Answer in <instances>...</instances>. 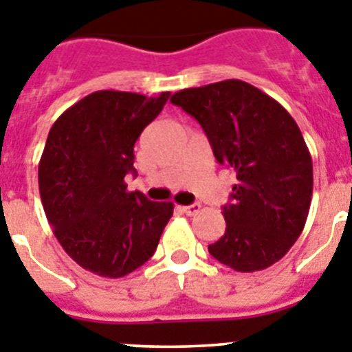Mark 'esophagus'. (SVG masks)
Wrapping results in <instances>:
<instances>
[{
    "mask_svg": "<svg viewBox=\"0 0 352 352\" xmlns=\"http://www.w3.org/2000/svg\"><path fill=\"white\" fill-rule=\"evenodd\" d=\"M199 209H201V204H190V206H183L182 211L185 212L186 216H193V214H197Z\"/></svg>",
    "mask_w": 352,
    "mask_h": 352,
    "instance_id": "1",
    "label": "esophagus"
}]
</instances>
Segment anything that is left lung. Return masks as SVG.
Wrapping results in <instances>:
<instances>
[{
	"instance_id": "obj_1",
	"label": "left lung",
	"mask_w": 352,
	"mask_h": 352,
	"mask_svg": "<svg viewBox=\"0 0 352 352\" xmlns=\"http://www.w3.org/2000/svg\"><path fill=\"white\" fill-rule=\"evenodd\" d=\"M170 102L201 124L216 160L237 173L211 256L237 272L281 260L304 230L312 197V159L292 115L243 80L183 89Z\"/></svg>"
}]
</instances>
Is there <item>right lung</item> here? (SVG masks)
<instances>
[{"label": "right lung", "mask_w": 352, "mask_h": 352, "mask_svg": "<svg viewBox=\"0 0 352 352\" xmlns=\"http://www.w3.org/2000/svg\"><path fill=\"white\" fill-rule=\"evenodd\" d=\"M169 96L98 90L48 132L38 167L45 214L64 251L101 277L148 262L173 216V202H151L125 185V174H136L134 144Z\"/></svg>", "instance_id": "obj_1"}]
</instances>
